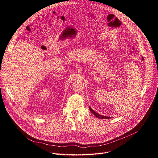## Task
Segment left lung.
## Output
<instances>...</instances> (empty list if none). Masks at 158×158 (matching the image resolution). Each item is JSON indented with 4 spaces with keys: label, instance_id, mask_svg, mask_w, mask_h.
I'll list each match as a JSON object with an SVG mask.
<instances>
[{
    "label": "left lung",
    "instance_id": "obj_1",
    "mask_svg": "<svg viewBox=\"0 0 158 158\" xmlns=\"http://www.w3.org/2000/svg\"><path fill=\"white\" fill-rule=\"evenodd\" d=\"M89 110H91V112H92V113L97 118H99V119H110L111 117H108V116H102V115H101V114H99L98 113H97V112H96L91 107V106H89Z\"/></svg>",
    "mask_w": 158,
    "mask_h": 158
}]
</instances>
